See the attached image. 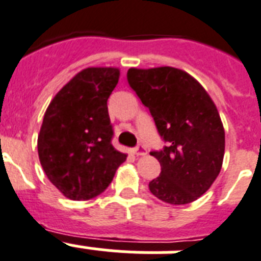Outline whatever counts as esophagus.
Returning a JSON list of instances; mask_svg holds the SVG:
<instances>
[{
  "mask_svg": "<svg viewBox=\"0 0 261 261\" xmlns=\"http://www.w3.org/2000/svg\"><path fill=\"white\" fill-rule=\"evenodd\" d=\"M133 151H134L135 155H146V154H147V150H146V147H144L143 144H138L137 147L133 148Z\"/></svg>",
  "mask_w": 261,
  "mask_h": 261,
  "instance_id": "1",
  "label": "esophagus"
}]
</instances>
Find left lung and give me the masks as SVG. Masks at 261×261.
Masks as SVG:
<instances>
[{"label": "left lung", "mask_w": 261, "mask_h": 261, "mask_svg": "<svg viewBox=\"0 0 261 261\" xmlns=\"http://www.w3.org/2000/svg\"><path fill=\"white\" fill-rule=\"evenodd\" d=\"M127 82L154 118L166 146L151 151L161 163L151 194L168 204H187L204 194L220 172L224 128L200 83L175 67L130 69Z\"/></svg>", "instance_id": "obj_1"}]
</instances>
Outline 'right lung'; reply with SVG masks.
<instances>
[{
	"label": "right lung",
	"mask_w": 261,
	"mask_h": 261,
	"mask_svg": "<svg viewBox=\"0 0 261 261\" xmlns=\"http://www.w3.org/2000/svg\"><path fill=\"white\" fill-rule=\"evenodd\" d=\"M119 70L89 67L58 91L43 117L38 156L46 176L66 198L89 200L106 190L127 155L111 143L107 99Z\"/></svg>",
	"instance_id": "1"
}]
</instances>
